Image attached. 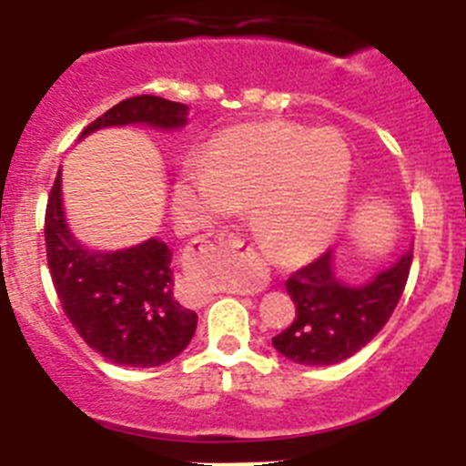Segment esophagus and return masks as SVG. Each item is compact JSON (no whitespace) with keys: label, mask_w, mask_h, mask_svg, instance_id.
Wrapping results in <instances>:
<instances>
[{"label":"esophagus","mask_w":466,"mask_h":466,"mask_svg":"<svg viewBox=\"0 0 466 466\" xmlns=\"http://www.w3.org/2000/svg\"><path fill=\"white\" fill-rule=\"evenodd\" d=\"M219 242H226V245H230V247H242V240L240 238H236L233 236V233H219ZM247 252H249V249H247Z\"/></svg>","instance_id":"esophagus-1"}]
</instances>
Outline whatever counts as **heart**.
Here are the masks:
<instances>
[{
	"mask_svg": "<svg viewBox=\"0 0 466 466\" xmlns=\"http://www.w3.org/2000/svg\"><path fill=\"white\" fill-rule=\"evenodd\" d=\"M355 160L336 130L268 121L226 130L175 182V212L208 226L247 209L261 252L275 263H303L339 230Z\"/></svg>",
	"mask_w": 466,
	"mask_h": 466,
	"instance_id": "heart-1",
	"label": "heart"
}]
</instances>
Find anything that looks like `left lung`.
Listing matches in <instances>:
<instances>
[{
	"label": "left lung",
	"instance_id": "1",
	"mask_svg": "<svg viewBox=\"0 0 466 466\" xmlns=\"http://www.w3.org/2000/svg\"><path fill=\"white\" fill-rule=\"evenodd\" d=\"M413 252L361 287H348L333 273L331 249L291 273L287 291L296 306L289 327L273 339L275 350L303 366H331L360 352L392 317Z\"/></svg>",
	"mask_w": 466,
	"mask_h": 466
}]
</instances>
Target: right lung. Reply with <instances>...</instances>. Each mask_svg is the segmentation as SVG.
I'll use <instances>...</instances> for the list:
<instances>
[{"label":"right lung","mask_w":466,"mask_h":466,"mask_svg":"<svg viewBox=\"0 0 466 466\" xmlns=\"http://www.w3.org/2000/svg\"><path fill=\"white\" fill-rule=\"evenodd\" d=\"M187 109L158 95H135L95 118L81 137L126 123L179 127L187 123ZM44 238L60 306L76 333L105 360L149 369L175 360L191 343L198 315L177 299L166 242L154 238L111 254L81 247L65 224L60 172L48 193Z\"/></svg>","instance_id":"add662e5"}]
</instances>
